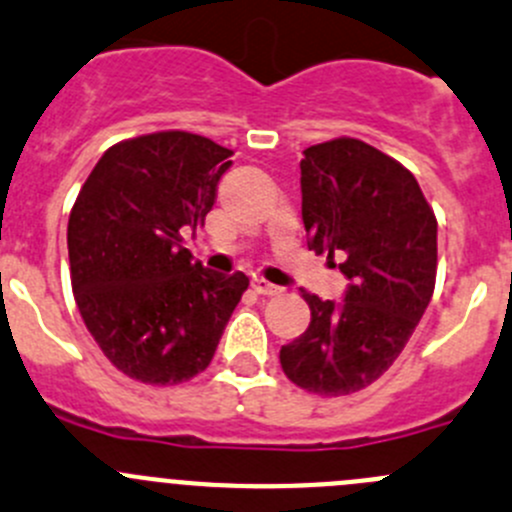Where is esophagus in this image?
Returning a JSON list of instances; mask_svg holds the SVG:
<instances>
[{
    "mask_svg": "<svg viewBox=\"0 0 512 512\" xmlns=\"http://www.w3.org/2000/svg\"><path fill=\"white\" fill-rule=\"evenodd\" d=\"M252 287H255V292H257V295H267V297H272V295H280V292H282V287L272 285V282L262 280V277H257V280H252Z\"/></svg>",
    "mask_w": 512,
    "mask_h": 512,
    "instance_id": "34e87169",
    "label": "esophagus"
}]
</instances>
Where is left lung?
<instances>
[{"label":"left lung","mask_w":512,"mask_h":512,"mask_svg":"<svg viewBox=\"0 0 512 512\" xmlns=\"http://www.w3.org/2000/svg\"><path fill=\"white\" fill-rule=\"evenodd\" d=\"M300 162L307 247L340 260L345 300L302 290L310 327L282 345L280 365L325 398L367 388L418 327L435 290L438 220L413 172L352 137L307 147Z\"/></svg>","instance_id":"obj_1"}]
</instances>
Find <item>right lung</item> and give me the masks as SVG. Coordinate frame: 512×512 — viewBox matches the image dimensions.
Instances as JSON below:
<instances>
[{
  "label": "right lung",
  "instance_id": "1",
  "mask_svg": "<svg viewBox=\"0 0 512 512\" xmlns=\"http://www.w3.org/2000/svg\"><path fill=\"white\" fill-rule=\"evenodd\" d=\"M235 155L170 130L109 147L67 225L79 315L117 370L177 385L212 362L250 280L202 267L182 235L205 225Z\"/></svg>",
  "mask_w": 512,
  "mask_h": 512
}]
</instances>
